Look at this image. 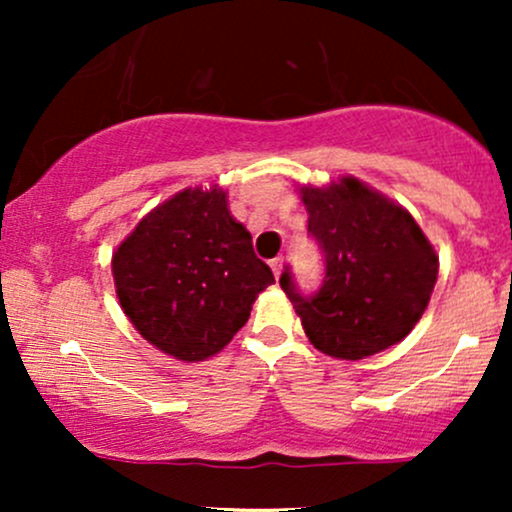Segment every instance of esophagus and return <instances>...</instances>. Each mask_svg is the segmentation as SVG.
I'll use <instances>...</instances> for the list:
<instances>
[{
    "label": "esophagus",
    "mask_w": 512,
    "mask_h": 512,
    "mask_svg": "<svg viewBox=\"0 0 512 512\" xmlns=\"http://www.w3.org/2000/svg\"><path fill=\"white\" fill-rule=\"evenodd\" d=\"M269 264H272L274 276H276V279H279V276H281V269H284V257H274V260L269 262Z\"/></svg>",
    "instance_id": "obj_1"
}]
</instances>
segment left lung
<instances>
[{"label": "left lung", "mask_w": 512, "mask_h": 512, "mask_svg": "<svg viewBox=\"0 0 512 512\" xmlns=\"http://www.w3.org/2000/svg\"><path fill=\"white\" fill-rule=\"evenodd\" d=\"M308 233L325 255V276L303 296L291 269L279 284L310 344L358 361L402 342L431 301L438 255L407 209L346 175L327 187H303Z\"/></svg>", "instance_id": "1"}]
</instances>
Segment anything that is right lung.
Masks as SVG:
<instances>
[{
    "mask_svg": "<svg viewBox=\"0 0 512 512\" xmlns=\"http://www.w3.org/2000/svg\"><path fill=\"white\" fill-rule=\"evenodd\" d=\"M117 298L137 332L178 361L219 354L274 284L221 187L158 204L113 255Z\"/></svg>",
    "mask_w": 512,
    "mask_h": 512,
    "instance_id": "obj_1",
    "label": "right lung"
}]
</instances>
